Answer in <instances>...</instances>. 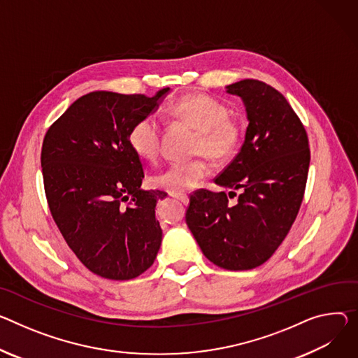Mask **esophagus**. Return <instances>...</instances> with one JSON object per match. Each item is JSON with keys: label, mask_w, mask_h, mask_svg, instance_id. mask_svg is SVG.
Returning a JSON list of instances; mask_svg holds the SVG:
<instances>
[{"label": "esophagus", "mask_w": 358, "mask_h": 358, "mask_svg": "<svg viewBox=\"0 0 358 358\" xmlns=\"http://www.w3.org/2000/svg\"><path fill=\"white\" fill-rule=\"evenodd\" d=\"M173 197L180 200L184 206H188V203H189V199H188L187 194H173Z\"/></svg>", "instance_id": "esophagus-1"}]
</instances>
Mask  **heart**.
Instances as JSON below:
<instances>
[{
	"label": "heart",
	"mask_w": 358,
	"mask_h": 358,
	"mask_svg": "<svg viewBox=\"0 0 358 358\" xmlns=\"http://www.w3.org/2000/svg\"><path fill=\"white\" fill-rule=\"evenodd\" d=\"M167 114L196 129L199 136L194 152L213 159H224L233 154L240 141V128L229 115V108L206 94H188L167 107ZM161 124L157 115L148 114L137 120L128 131V144L143 159L152 161L159 154ZM210 174L204 159L178 161L152 178V184L173 194L192 189Z\"/></svg>",
	"instance_id": "b5f03b06"
}]
</instances>
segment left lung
I'll return each mask as SVG.
<instances>
[{"label":"left lung","instance_id":"8db88e82","mask_svg":"<svg viewBox=\"0 0 358 358\" xmlns=\"http://www.w3.org/2000/svg\"><path fill=\"white\" fill-rule=\"evenodd\" d=\"M225 90L240 96L248 120L240 152L215 178L231 191H196L185 221L211 263L241 271L264 264L288 234L304 197L310 150L304 125L281 92L258 80ZM236 195L233 206L228 197Z\"/></svg>","mask_w":358,"mask_h":358}]
</instances>
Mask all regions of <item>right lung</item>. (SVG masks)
Returning <instances> with one entry per match:
<instances>
[{
  "mask_svg": "<svg viewBox=\"0 0 358 358\" xmlns=\"http://www.w3.org/2000/svg\"><path fill=\"white\" fill-rule=\"evenodd\" d=\"M169 92L85 94L44 137L41 167L50 211L69 247L96 275L136 278L159 250L155 206L167 192L141 189L144 171L128 131Z\"/></svg>",
  "mask_w": 358,
  "mask_h": 358,
  "instance_id": "add662e5",
  "label": "right lung"
}]
</instances>
